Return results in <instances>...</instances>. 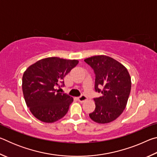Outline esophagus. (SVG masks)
<instances>
[{
  "mask_svg": "<svg viewBox=\"0 0 157 157\" xmlns=\"http://www.w3.org/2000/svg\"><path fill=\"white\" fill-rule=\"evenodd\" d=\"M78 100L79 101V102H85V101H86V100H87V98H86V96H85V95H81V96H79V97L78 98Z\"/></svg>",
  "mask_w": 157,
  "mask_h": 157,
  "instance_id": "1",
  "label": "esophagus"
}]
</instances>
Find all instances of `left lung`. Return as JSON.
Returning a JSON list of instances; mask_svg holds the SVG:
<instances>
[{"label": "left lung", "instance_id": "obj_1", "mask_svg": "<svg viewBox=\"0 0 157 157\" xmlns=\"http://www.w3.org/2000/svg\"><path fill=\"white\" fill-rule=\"evenodd\" d=\"M84 62L94 71L95 91L102 94L94 98L95 109L89 113L90 118L98 123H111L126 107L131 91V77L122 63L106 55L93 56L85 59ZM100 87L103 88L102 91Z\"/></svg>", "mask_w": 157, "mask_h": 157}]
</instances>
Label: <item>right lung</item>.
<instances>
[{"mask_svg":"<svg viewBox=\"0 0 157 157\" xmlns=\"http://www.w3.org/2000/svg\"><path fill=\"white\" fill-rule=\"evenodd\" d=\"M79 62L77 59L48 57L26 69L22 79L23 96L33 115L44 123H54L64 116L73 98L56 88L64 85L63 78Z\"/></svg>","mask_w":157,"mask_h":157,"instance_id":"add662e5","label":"right lung"}]
</instances>
